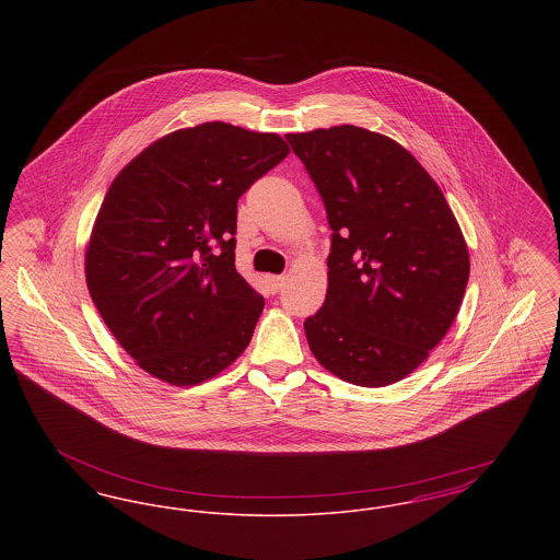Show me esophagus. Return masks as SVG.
I'll list each match as a JSON object with an SVG mask.
<instances>
[{"label":"esophagus","mask_w":560,"mask_h":560,"mask_svg":"<svg viewBox=\"0 0 560 560\" xmlns=\"http://www.w3.org/2000/svg\"><path fill=\"white\" fill-rule=\"evenodd\" d=\"M283 283H285L283 275H268L267 277L268 292L270 293L279 292L283 288Z\"/></svg>","instance_id":"34e87169"}]
</instances>
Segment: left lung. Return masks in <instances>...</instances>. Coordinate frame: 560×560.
<instances>
[{
    "label": "left lung",
    "instance_id": "8db88e82",
    "mask_svg": "<svg viewBox=\"0 0 560 560\" xmlns=\"http://www.w3.org/2000/svg\"><path fill=\"white\" fill-rule=\"evenodd\" d=\"M331 229L327 295L304 320L327 372L388 386L450 331L470 258L439 185L395 140L357 126L288 133Z\"/></svg>",
    "mask_w": 560,
    "mask_h": 560
}]
</instances>
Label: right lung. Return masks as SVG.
Listing matches in <instances>:
<instances>
[{"label": "right lung", "instance_id": "right-lung-1", "mask_svg": "<svg viewBox=\"0 0 560 560\" xmlns=\"http://www.w3.org/2000/svg\"><path fill=\"white\" fill-rule=\"evenodd\" d=\"M288 153L277 133L212 121L163 136L113 180L85 281L144 372L192 386L249 345L265 298L235 268L237 201Z\"/></svg>", "mask_w": 560, "mask_h": 560}]
</instances>
